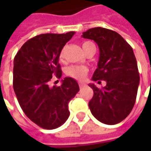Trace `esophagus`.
I'll list each match as a JSON object with an SVG mask.
<instances>
[{
	"mask_svg": "<svg viewBox=\"0 0 151 151\" xmlns=\"http://www.w3.org/2000/svg\"><path fill=\"white\" fill-rule=\"evenodd\" d=\"M84 86H85V84H84V83H82V82H79V87H80V88L81 89L83 88Z\"/></svg>",
	"mask_w": 151,
	"mask_h": 151,
	"instance_id": "1",
	"label": "esophagus"
}]
</instances>
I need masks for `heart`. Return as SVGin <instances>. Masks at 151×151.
<instances>
[{"mask_svg":"<svg viewBox=\"0 0 151 151\" xmlns=\"http://www.w3.org/2000/svg\"><path fill=\"white\" fill-rule=\"evenodd\" d=\"M91 45H93L91 42H84L82 43V48L84 50V52H86L89 47ZM63 56H64V50L61 51L60 55V58H63ZM87 72H88V69L82 65H72L66 69V74L77 80H82L87 74Z\"/></svg>","mask_w":151,"mask_h":151,"instance_id":"b5f03b06","label":"heart"}]
</instances>
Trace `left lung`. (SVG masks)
Masks as SVG:
<instances>
[{
	"instance_id": "1",
	"label": "left lung",
	"mask_w": 151,
	"mask_h": 151,
	"mask_svg": "<svg viewBox=\"0 0 151 151\" xmlns=\"http://www.w3.org/2000/svg\"><path fill=\"white\" fill-rule=\"evenodd\" d=\"M82 37L94 40L99 48L98 68L92 80L107 82L103 89L89 84L94 91L89 108L102 123H120L133 109L140 82L133 48L120 35L106 28L89 29Z\"/></svg>"
}]
</instances>
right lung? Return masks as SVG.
<instances>
[{
    "instance_id": "add662e5",
    "label": "right lung",
    "mask_w": 151,
    "mask_h": 151,
    "mask_svg": "<svg viewBox=\"0 0 151 151\" xmlns=\"http://www.w3.org/2000/svg\"><path fill=\"white\" fill-rule=\"evenodd\" d=\"M74 31L66 34H42L27 40L14 60L13 86L26 116L45 129H56L69 116V102L79 91L76 80L66 77L60 86L50 87L56 74L60 78L61 50Z\"/></svg>"
}]
</instances>
